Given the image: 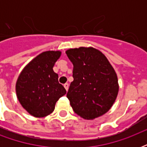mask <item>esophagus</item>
<instances>
[{
	"label": "esophagus",
	"mask_w": 147,
	"mask_h": 147,
	"mask_svg": "<svg viewBox=\"0 0 147 147\" xmlns=\"http://www.w3.org/2000/svg\"><path fill=\"white\" fill-rule=\"evenodd\" d=\"M64 87H65V90H66V91H68V89H69V84H68V83H65V84H64Z\"/></svg>",
	"instance_id": "esophagus-1"
}]
</instances>
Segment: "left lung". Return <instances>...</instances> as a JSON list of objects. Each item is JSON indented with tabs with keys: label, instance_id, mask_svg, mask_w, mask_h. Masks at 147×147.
I'll return each instance as SVG.
<instances>
[{
	"label": "left lung",
	"instance_id": "left-lung-1",
	"mask_svg": "<svg viewBox=\"0 0 147 147\" xmlns=\"http://www.w3.org/2000/svg\"><path fill=\"white\" fill-rule=\"evenodd\" d=\"M73 65L74 80L67 98L76 114L87 120L105 114L118 94V80L114 68L104 54L92 47L65 52Z\"/></svg>",
	"mask_w": 147,
	"mask_h": 147
}]
</instances>
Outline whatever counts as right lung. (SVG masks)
I'll return each instance as SVG.
<instances>
[{
    "instance_id": "right-lung-1",
    "label": "right lung",
    "mask_w": 147,
    "mask_h": 147,
    "mask_svg": "<svg viewBox=\"0 0 147 147\" xmlns=\"http://www.w3.org/2000/svg\"><path fill=\"white\" fill-rule=\"evenodd\" d=\"M61 55L59 51L43 52L34 58L20 74L16 92L24 109L36 117H43L55 109V103L66 94L58 81L53 66Z\"/></svg>"
}]
</instances>
